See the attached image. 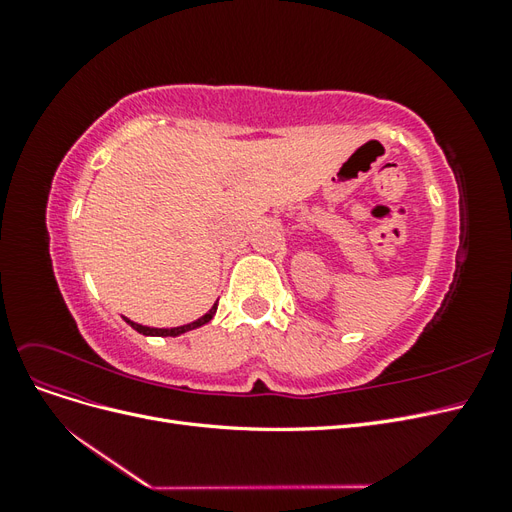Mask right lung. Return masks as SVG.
<instances>
[{"mask_svg":"<svg viewBox=\"0 0 512 512\" xmlns=\"http://www.w3.org/2000/svg\"><path fill=\"white\" fill-rule=\"evenodd\" d=\"M215 309H218V303H215L203 318H198V320H194V322H190V324H183V327H175V329H151V327H143V324H136V322H132V320H128V318H123V320H126L134 331L143 333V335H151V337H177V335H181V333H185V331H192V329L203 327V324H207V322L213 318Z\"/></svg>","mask_w":512,"mask_h":512,"instance_id":"add662e5","label":"right lung"}]
</instances>
